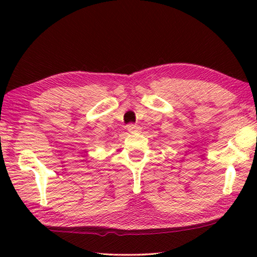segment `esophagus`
<instances>
[{"instance_id":"esophagus-1","label":"esophagus","mask_w":257,"mask_h":257,"mask_svg":"<svg viewBox=\"0 0 257 257\" xmlns=\"http://www.w3.org/2000/svg\"><path fill=\"white\" fill-rule=\"evenodd\" d=\"M142 128L139 127L138 124H134V123H129L128 125H127V130L129 133H137V132H139V130H141Z\"/></svg>"}]
</instances>
